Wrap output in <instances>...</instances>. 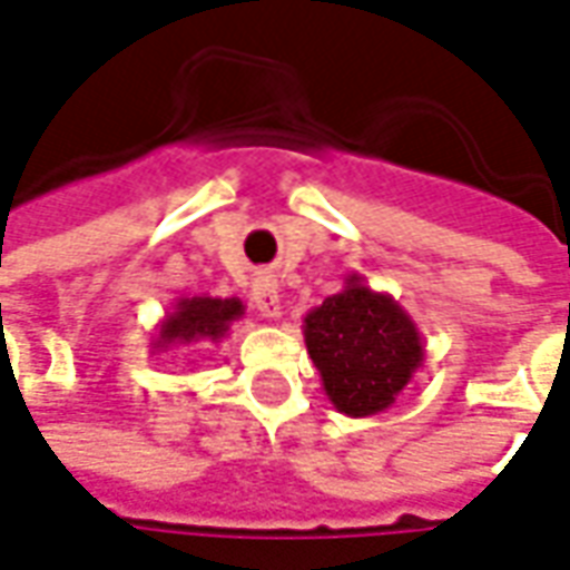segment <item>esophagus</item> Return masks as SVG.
<instances>
[{
  "label": "esophagus",
  "instance_id": "1",
  "mask_svg": "<svg viewBox=\"0 0 570 570\" xmlns=\"http://www.w3.org/2000/svg\"><path fill=\"white\" fill-rule=\"evenodd\" d=\"M255 312L262 317H281V289L271 274H258L253 284Z\"/></svg>",
  "mask_w": 570,
  "mask_h": 570
}]
</instances>
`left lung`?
<instances>
[{
  "label": "left lung",
  "mask_w": 570,
  "mask_h": 570,
  "mask_svg": "<svg viewBox=\"0 0 570 570\" xmlns=\"http://www.w3.org/2000/svg\"><path fill=\"white\" fill-rule=\"evenodd\" d=\"M305 346L336 412L367 417L386 412L424 365V340L412 315L362 274L302 321Z\"/></svg>",
  "instance_id": "obj_1"
}]
</instances>
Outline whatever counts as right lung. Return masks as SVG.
Listing matches in <instances>:
<instances>
[{
	"label": "right lung",
	"instance_id": "right-lung-1",
	"mask_svg": "<svg viewBox=\"0 0 570 570\" xmlns=\"http://www.w3.org/2000/svg\"><path fill=\"white\" fill-rule=\"evenodd\" d=\"M246 312V305L230 296H180L174 302V312L158 321L153 336V352L184 350V346H215L224 336L230 334V324L239 321Z\"/></svg>",
	"mask_w": 570,
	"mask_h": 570
}]
</instances>
